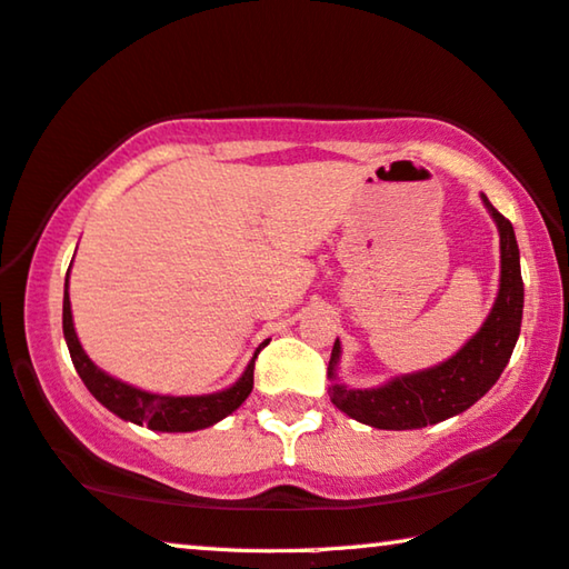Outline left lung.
<instances>
[{"mask_svg":"<svg viewBox=\"0 0 569 569\" xmlns=\"http://www.w3.org/2000/svg\"><path fill=\"white\" fill-rule=\"evenodd\" d=\"M481 200L491 212L501 238V281L489 319L448 362L422 369V372L395 377L392 382L372 387V390H349L347 385L337 382L341 345L339 339L333 341L329 359V380L333 385L329 392L331 402L349 418L380 430L436 426V422L453 418L479 402L499 380L503 367L509 365L521 329V309H525L519 246L511 222L486 200V194H481Z\"/></svg>","mask_w":569,"mask_h":569,"instance_id":"1","label":"left lung"}]
</instances>
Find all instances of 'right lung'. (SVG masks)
Here are the masks:
<instances>
[{
    "label": "right lung",
    "mask_w": 569,
    "mask_h": 569,
    "mask_svg": "<svg viewBox=\"0 0 569 569\" xmlns=\"http://www.w3.org/2000/svg\"><path fill=\"white\" fill-rule=\"evenodd\" d=\"M62 333H66L70 359L78 369L80 380L86 382L90 395L103 405V408L119 415L121 420L147 426L161 432H192L210 428L230 412H236L252 390V369H256V357L250 359L246 372L240 380L222 392L212 395H194V398H174V395H154L139 387H131L116 377L106 375L90 362L88 355L80 347L78 333L73 327V313H70V296H68V278H66V296H62ZM268 345V341H266Z\"/></svg>",
    "instance_id": "1"
}]
</instances>
